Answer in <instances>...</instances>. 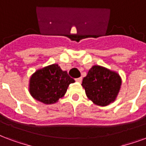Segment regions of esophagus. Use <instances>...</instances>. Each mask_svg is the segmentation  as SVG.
<instances>
[{"mask_svg": "<svg viewBox=\"0 0 146 146\" xmlns=\"http://www.w3.org/2000/svg\"><path fill=\"white\" fill-rule=\"evenodd\" d=\"M75 81H76L77 82H78V83H81L82 81V78H78L75 79Z\"/></svg>", "mask_w": 146, "mask_h": 146, "instance_id": "1", "label": "esophagus"}]
</instances>
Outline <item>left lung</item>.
I'll list each match as a JSON object with an SVG mask.
<instances>
[{"instance_id":"left-lung-1","label":"left lung","mask_w":146,"mask_h":146,"mask_svg":"<svg viewBox=\"0 0 146 146\" xmlns=\"http://www.w3.org/2000/svg\"><path fill=\"white\" fill-rule=\"evenodd\" d=\"M121 85V78L117 72L99 65L92 67L82 84L88 99L99 106L113 102Z\"/></svg>"}]
</instances>
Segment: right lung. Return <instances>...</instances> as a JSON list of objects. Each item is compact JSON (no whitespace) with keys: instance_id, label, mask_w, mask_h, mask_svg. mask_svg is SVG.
Masks as SVG:
<instances>
[{"instance_id":"right-lung-1","label":"right lung","mask_w":146,"mask_h":146,"mask_svg":"<svg viewBox=\"0 0 146 146\" xmlns=\"http://www.w3.org/2000/svg\"><path fill=\"white\" fill-rule=\"evenodd\" d=\"M74 80L58 64H53L37 70L30 78L29 92L37 101L47 105L54 104L66 93Z\"/></svg>"}]
</instances>
